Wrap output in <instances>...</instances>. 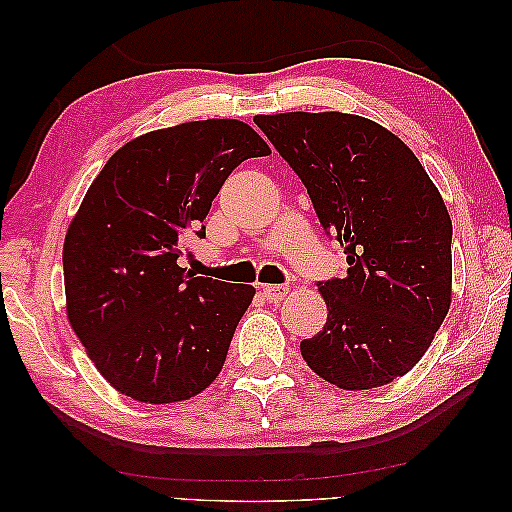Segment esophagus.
I'll list each match as a JSON object with an SVG mask.
<instances>
[{
	"mask_svg": "<svg viewBox=\"0 0 512 512\" xmlns=\"http://www.w3.org/2000/svg\"><path fill=\"white\" fill-rule=\"evenodd\" d=\"M263 296L270 300V303H279V300H284L286 293H289V289L286 286H277V284H265L261 286Z\"/></svg>",
	"mask_w": 512,
	"mask_h": 512,
	"instance_id": "esophagus-1",
	"label": "esophagus"
}]
</instances>
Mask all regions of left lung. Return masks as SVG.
<instances>
[{"label":"left lung","mask_w":512,"mask_h":512,"mask_svg":"<svg viewBox=\"0 0 512 512\" xmlns=\"http://www.w3.org/2000/svg\"><path fill=\"white\" fill-rule=\"evenodd\" d=\"M310 193L347 275L319 282L328 319L300 354L340 389L403 377L429 349L452 303V221L415 153L363 116H256Z\"/></svg>","instance_id":"1"}]
</instances>
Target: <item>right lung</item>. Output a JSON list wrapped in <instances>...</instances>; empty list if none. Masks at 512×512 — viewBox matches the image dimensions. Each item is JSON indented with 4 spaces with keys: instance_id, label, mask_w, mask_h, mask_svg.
Returning a JSON list of instances; mask_svg holds the SVG:
<instances>
[{
    "instance_id": "right-lung-1",
    "label": "right lung",
    "mask_w": 512,
    "mask_h": 512,
    "mask_svg": "<svg viewBox=\"0 0 512 512\" xmlns=\"http://www.w3.org/2000/svg\"><path fill=\"white\" fill-rule=\"evenodd\" d=\"M268 153L247 123L209 118L132 139L90 184L62 247L67 319L116 391L177 403L221 373L256 289L177 261L230 172Z\"/></svg>"
}]
</instances>
